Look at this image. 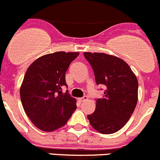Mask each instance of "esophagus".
Segmentation results:
<instances>
[{
	"label": "esophagus",
	"instance_id": "34e87169",
	"mask_svg": "<svg viewBox=\"0 0 160 160\" xmlns=\"http://www.w3.org/2000/svg\"><path fill=\"white\" fill-rule=\"evenodd\" d=\"M87 99H88V97H87L86 96H83L82 98H79V99H78V101L82 102H84V101L87 100Z\"/></svg>",
	"mask_w": 160,
	"mask_h": 160
}]
</instances>
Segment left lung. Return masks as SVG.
Listing matches in <instances>:
<instances>
[{"label": "left lung", "mask_w": 160, "mask_h": 160, "mask_svg": "<svg viewBox=\"0 0 160 160\" xmlns=\"http://www.w3.org/2000/svg\"><path fill=\"white\" fill-rule=\"evenodd\" d=\"M91 64L97 85L106 87L96 99L94 113L88 115L92 127L109 134L122 128L130 119L138 102V82L128 64L121 58L104 53H84Z\"/></svg>", "instance_id": "left-lung-1"}]
</instances>
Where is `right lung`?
Segmentation results:
<instances>
[{
	"instance_id": "obj_1",
	"label": "right lung",
	"mask_w": 160,
	"mask_h": 160,
	"mask_svg": "<svg viewBox=\"0 0 160 160\" xmlns=\"http://www.w3.org/2000/svg\"><path fill=\"white\" fill-rule=\"evenodd\" d=\"M78 52L59 51L43 55L30 64L20 88L25 112L33 124L43 132L65 125L76 110V99L62 92L68 86L65 73Z\"/></svg>"
}]
</instances>
